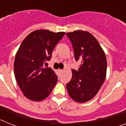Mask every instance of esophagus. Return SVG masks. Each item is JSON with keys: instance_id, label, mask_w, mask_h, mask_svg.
Returning a JSON list of instances; mask_svg holds the SVG:
<instances>
[{"instance_id": "esophagus-1", "label": "esophagus", "mask_w": 126, "mask_h": 126, "mask_svg": "<svg viewBox=\"0 0 126 126\" xmlns=\"http://www.w3.org/2000/svg\"><path fill=\"white\" fill-rule=\"evenodd\" d=\"M59 71V73H62V72H63V70H62V69H59V71Z\"/></svg>"}]
</instances>
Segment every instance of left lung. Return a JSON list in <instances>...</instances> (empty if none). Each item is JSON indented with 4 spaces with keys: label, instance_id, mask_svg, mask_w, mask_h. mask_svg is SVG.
<instances>
[{
    "label": "left lung",
    "instance_id": "1",
    "mask_svg": "<svg viewBox=\"0 0 126 126\" xmlns=\"http://www.w3.org/2000/svg\"><path fill=\"white\" fill-rule=\"evenodd\" d=\"M73 45L74 57L81 62L78 70H72V79L66 84L73 100L84 103L95 96L107 74V58L93 34L83 30L66 33Z\"/></svg>",
    "mask_w": 126,
    "mask_h": 126
}]
</instances>
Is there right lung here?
<instances>
[{"instance_id":"right-lung-1","label":"right lung","mask_w":126,"mask_h":126,"mask_svg":"<svg viewBox=\"0 0 126 126\" xmlns=\"http://www.w3.org/2000/svg\"><path fill=\"white\" fill-rule=\"evenodd\" d=\"M65 32L38 30L24 38L16 54L14 76L24 96L34 102L46 98L57 81V76L47 62Z\"/></svg>"}]
</instances>
